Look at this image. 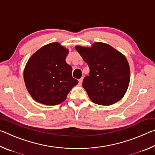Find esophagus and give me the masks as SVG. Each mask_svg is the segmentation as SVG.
I'll use <instances>...</instances> for the list:
<instances>
[{"mask_svg": "<svg viewBox=\"0 0 155 155\" xmlns=\"http://www.w3.org/2000/svg\"><path fill=\"white\" fill-rule=\"evenodd\" d=\"M83 79V78H81L80 79H78V84H79V85H82Z\"/></svg>", "mask_w": 155, "mask_h": 155, "instance_id": "obj_1", "label": "esophagus"}]
</instances>
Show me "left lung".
<instances>
[{
    "mask_svg": "<svg viewBox=\"0 0 155 155\" xmlns=\"http://www.w3.org/2000/svg\"><path fill=\"white\" fill-rule=\"evenodd\" d=\"M90 68L83 87L94 103L111 105L121 100L130 82V68L124 54L109 44L96 42L90 48L77 46Z\"/></svg>",
    "mask_w": 155,
    "mask_h": 155,
    "instance_id": "obj_1",
    "label": "left lung"
}]
</instances>
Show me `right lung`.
Masks as SVG:
<instances>
[{
    "label": "right lung",
    "mask_w": 155,
    "mask_h": 155,
    "mask_svg": "<svg viewBox=\"0 0 155 155\" xmlns=\"http://www.w3.org/2000/svg\"><path fill=\"white\" fill-rule=\"evenodd\" d=\"M68 49L54 42L36 51L24 70L26 87L32 98L46 105L64 102L78 81L72 77V68L65 62Z\"/></svg>",
    "instance_id": "obj_1"
}]
</instances>
